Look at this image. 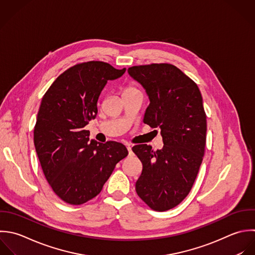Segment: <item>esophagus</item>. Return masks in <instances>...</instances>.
Returning <instances> with one entry per match:
<instances>
[{"mask_svg": "<svg viewBox=\"0 0 255 255\" xmlns=\"http://www.w3.org/2000/svg\"><path fill=\"white\" fill-rule=\"evenodd\" d=\"M127 150L129 152V155H132V147H131V145H127Z\"/></svg>", "mask_w": 255, "mask_h": 255, "instance_id": "esophagus-1", "label": "esophagus"}]
</instances>
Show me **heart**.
<instances>
[{
	"instance_id": "obj_1",
	"label": "heart",
	"mask_w": 255,
	"mask_h": 255,
	"mask_svg": "<svg viewBox=\"0 0 255 255\" xmlns=\"http://www.w3.org/2000/svg\"><path fill=\"white\" fill-rule=\"evenodd\" d=\"M132 90H138V89H137V87L134 86V85H128V86L124 89V91H132Z\"/></svg>"
}]
</instances>
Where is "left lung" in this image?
<instances>
[{
	"label": "left lung",
	"instance_id": "1",
	"mask_svg": "<svg viewBox=\"0 0 255 255\" xmlns=\"http://www.w3.org/2000/svg\"><path fill=\"white\" fill-rule=\"evenodd\" d=\"M128 73L150 99L144 123L159 127L164 143L157 151L147 144L132 148L143 165L136 192L152 210L165 212L189 195L203 162L207 140L203 97L197 83L170 63L132 66Z\"/></svg>",
	"mask_w": 255,
	"mask_h": 255
}]
</instances>
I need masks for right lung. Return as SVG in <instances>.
I'll return each mask as SVG.
<instances>
[{"label":"right lung","instance_id":"1","mask_svg":"<svg viewBox=\"0 0 255 255\" xmlns=\"http://www.w3.org/2000/svg\"><path fill=\"white\" fill-rule=\"evenodd\" d=\"M125 71L103 61L78 63L61 73L41 99L33 129L35 151L52 191L69 205L95 198L116 164L128 155L123 144L89 140L84 129L97 115L107 81Z\"/></svg>","mask_w":255,"mask_h":255}]
</instances>
